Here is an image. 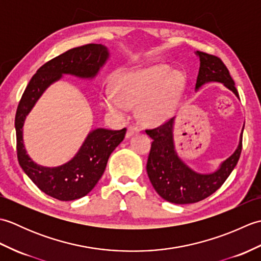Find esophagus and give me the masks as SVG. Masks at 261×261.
Here are the masks:
<instances>
[{
  "label": "esophagus",
  "instance_id": "obj_1",
  "mask_svg": "<svg viewBox=\"0 0 261 261\" xmlns=\"http://www.w3.org/2000/svg\"><path fill=\"white\" fill-rule=\"evenodd\" d=\"M138 132H139V127L136 125H129V127H127V131H126V138H130L131 136L138 134Z\"/></svg>",
  "mask_w": 261,
  "mask_h": 261
}]
</instances>
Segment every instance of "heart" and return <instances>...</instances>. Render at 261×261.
I'll use <instances>...</instances> for the list:
<instances>
[{
  "label": "heart",
  "mask_w": 261,
  "mask_h": 261,
  "mask_svg": "<svg viewBox=\"0 0 261 261\" xmlns=\"http://www.w3.org/2000/svg\"><path fill=\"white\" fill-rule=\"evenodd\" d=\"M180 85V74H170L166 66L126 71L119 76L116 92H110L104 104L112 113L123 114L130 105L140 103L141 119L159 123L173 111Z\"/></svg>",
  "instance_id": "obj_1"
}]
</instances>
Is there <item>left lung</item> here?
Here are the masks:
<instances>
[{
    "instance_id": "8db88e82",
    "label": "left lung",
    "mask_w": 261,
    "mask_h": 261,
    "mask_svg": "<svg viewBox=\"0 0 261 261\" xmlns=\"http://www.w3.org/2000/svg\"><path fill=\"white\" fill-rule=\"evenodd\" d=\"M196 55L199 57L196 90L205 83L220 82L239 97L234 82L222 60L202 51H196ZM173 126L174 118L157 127L146 130V134L152 139L147 173L154 190L166 201L175 204L196 203L218 191L233 170L242 150V135L234 153L213 174L203 175L188 168L177 156L173 141Z\"/></svg>"
}]
</instances>
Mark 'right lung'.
<instances>
[{"mask_svg": "<svg viewBox=\"0 0 261 261\" xmlns=\"http://www.w3.org/2000/svg\"><path fill=\"white\" fill-rule=\"evenodd\" d=\"M108 57L109 51L104 46L88 43L53 58L32 76L16 109V154L21 168L39 190L59 201H74L93 190L104 173L110 154L124 139L126 129L94 130L70 162L59 167L48 168L33 163L27 154L22 139L25 115L43 91L63 74L91 79L97 74Z\"/></svg>", "mask_w": 261, "mask_h": 261, "instance_id": "add662e5", "label": "right lung"}]
</instances>
